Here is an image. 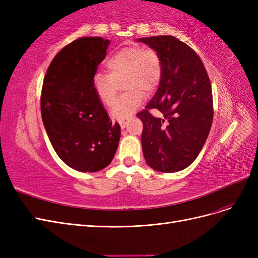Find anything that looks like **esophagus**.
I'll return each mask as SVG.
<instances>
[{"label":"esophagus","mask_w":258,"mask_h":258,"mask_svg":"<svg viewBox=\"0 0 258 258\" xmlns=\"http://www.w3.org/2000/svg\"><path fill=\"white\" fill-rule=\"evenodd\" d=\"M118 122H119V124H120V128H121V129H124V128H126L127 121H124V120H119Z\"/></svg>","instance_id":"obj_1"}]
</instances>
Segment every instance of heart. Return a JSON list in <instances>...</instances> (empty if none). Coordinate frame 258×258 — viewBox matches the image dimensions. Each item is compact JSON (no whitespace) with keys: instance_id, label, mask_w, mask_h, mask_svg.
<instances>
[{"instance_id":"obj_1","label":"heart","mask_w":258,"mask_h":258,"mask_svg":"<svg viewBox=\"0 0 258 258\" xmlns=\"http://www.w3.org/2000/svg\"><path fill=\"white\" fill-rule=\"evenodd\" d=\"M107 74L93 76L92 88L101 103L114 104L117 85L122 81L127 91L113 106L111 114L115 119H126L143 103L144 92L158 87L162 75V63L157 51L140 46H129L116 51L105 62Z\"/></svg>"}]
</instances>
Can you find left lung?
<instances>
[{
	"mask_svg": "<svg viewBox=\"0 0 258 258\" xmlns=\"http://www.w3.org/2000/svg\"><path fill=\"white\" fill-rule=\"evenodd\" d=\"M157 51L162 75L155 96L140 112L142 150L148 166L173 173L190 166L210 134L213 120L212 89L198 54L171 35L138 38ZM156 108L163 117H155Z\"/></svg>",
	"mask_w": 258,
	"mask_h": 258,
	"instance_id": "obj_1",
	"label": "left lung"
}]
</instances>
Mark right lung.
Masks as SVG:
<instances>
[{
  "mask_svg": "<svg viewBox=\"0 0 258 258\" xmlns=\"http://www.w3.org/2000/svg\"><path fill=\"white\" fill-rule=\"evenodd\" d=\"M110 41L82 37L61 49L44 77L41 112L59 158L80 172L110 165L118 147L120 126L112 124L92 88Z\"/></svg>",
  "mask_w": 258,
  "mask_h": 258,
  "instance_id": "obj_1",
  "label": "right lung"
}]
</instances>
